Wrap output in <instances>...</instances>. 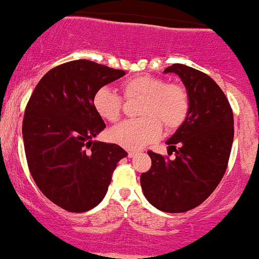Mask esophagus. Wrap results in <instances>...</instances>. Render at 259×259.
<instances>
[{"label":"esophagus","instance_id":"34e87169","mask_svg":"<svg viewBox=\"0 0 259 259\" xmlns=\"http://www.w3.org/2000/svg\"><path fill=\"white\" fill-rule=\"evenodd\" d=\"M136 155H137L136 151H129V153H127V157H129V158H133V157H136Z\"/></svg>","mask_w":259,"mask_h":259}]
</instances>
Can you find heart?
<instances>
[{"label":"heart","mask_w":259,"mask_h":259,"mask_svg":"<svg viewBox=\"0 0 259 259\" xmlns=\"http://www.w3.org/2000/svg\"><path fill=\"white\" fill-rule=\"evenodd\" d=\"M126 100L141 98L136 121H125L108 132L110 142L129 150H138L158 140L166 130L180 127L189 114L188 92L178 83H166L165 79L151 74L134 75L122 83ZM93 109L101 118L115 122L122 114V98L108 86H102L93 96Z\"/></svg>","instance_id":"b5f03b06"}]
</instances>
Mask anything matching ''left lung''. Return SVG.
<instances>
[{"mask_svg":"<svg viewBox=\"0 0 259 259\" xmlns=\"http://www.w3.org/2000/svg\"><path fill=\"white\" fill-rule=\"evenodd\" d=\"M176 73L186 86L189 114L166 141L169 159L148 151L151 167L141 174V188L151 205L165 213H184L209 197L224 177L234 138V118L228 98L213 78L182 64Z\"/></svg>","mask_w":259,"mask_h":259,"instance_id":"1","label":"left lung"}]
</instances>
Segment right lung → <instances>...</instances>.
I'll list each match as a JSON object with an SVG mask.
<instances>
[{"label":"right lung","instance_id":"obj_1","mask_svg":"<svg viewBox=\"0 0 259 259\" xmlns=\"http://www.w3.org/2000/svg\"><path fill=\"white\" fill-rule=\"evenodd\" d=\"M122 75L93 61H70L48 71L26 105L22 137L31 177L71 213L104 199L117 162L127 155L118 145L93 141L106 127L93 109L94 93Z\"/></svg>","mask_w":259,"mask_h":259}]
</instances>
